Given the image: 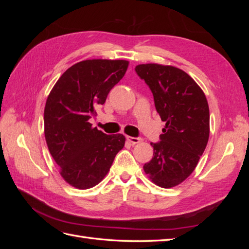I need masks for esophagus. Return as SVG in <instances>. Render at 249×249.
Here are the masks:
<instances>
[{
	"instance_id": "obj_1",
	"label": "esophagus",
	"mask_w": 249,
	"mask_h": 249,
	"mask_svg": "<svg viewBox=\"0 0 249 249\" xmlns=\"http://www.w3.org/2000/svg\"><path fill=\"white\" fill-rule=\"evenodd\" d=\"M126 140L133 143V144H136V143H139L142 141L141 137H131V136H126Z\"/></svg>"
}]
</instances>
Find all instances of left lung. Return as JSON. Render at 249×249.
Returning <instances> with one entry per match:
<instances>
[{
  "instance_id": "8db88e82",
  "label": "left lung",
  "mask_w": 249,
  "mask_h": 249,
  "mask_svg": "<svg viewBox=\"0 0 249 249\" xmlns=\"http://www.w3.org/2000/svg\"><path fill=\"white\" fill-rule=\"evenodd\" d=\"M153 93L155 107L166 123L160 141L150 142L153 159L143 165L153 182L163 188L180 184L196 167L210 134L209 105L189 74L173 66L149 63L135 67Z\"/></svg>"
}]
</instances>
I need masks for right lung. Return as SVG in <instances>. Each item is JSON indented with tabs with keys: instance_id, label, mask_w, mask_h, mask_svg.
I'll list each match as a JSON object with an SVG mask.
<instances>
[{
	"instance_id": "add662e5",
	"label": "right lung",
	"mask_w": 249,
	"mask_h": 249,
	"mask_svg": "<svg viewBox=\"0 0 249 249\" xmlns=\"http://www.w3.org/2000/svg\"><path fill=\"white\" fill-rule=\"evenodd\" d=\"M124 60H85L71 66L53 87L44 108V135L67 183L79 189L99 184L124 145L123 134L107 135L89 119L123 79Z\"/></svg>"
}]
</instances>
